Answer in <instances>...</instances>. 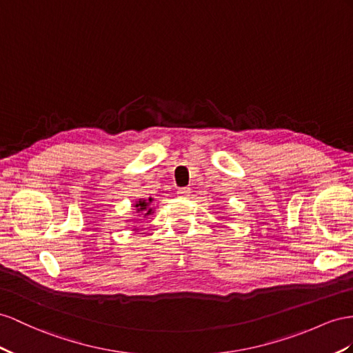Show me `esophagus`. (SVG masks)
Segmentation results:
<instances>
[{"label": "esophagus", "instance_id": "esophagus-1", "mask_svg": "<svg viewBox=\"0 0 353 353\" xmlns=\"http://www.w3.org/2000/svg\"><path fill=\"white\" fill-rule=\"evenodd\" d=\"M177 195L182 196V198H188L189 195H191V188H179Z\"/></svg>", "mask_w": 353, "mask_h": 353}]
</instances>
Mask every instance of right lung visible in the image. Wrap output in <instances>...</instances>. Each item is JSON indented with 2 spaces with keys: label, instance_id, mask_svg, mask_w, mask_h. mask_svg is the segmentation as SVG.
<instances>
[{
  "label": "right lung",
  "instance_id": "1",
  "mask_svg": "<svg viewBox=\"0 0 353 353\" xmlns=\"http://www.w3.org/2000/svg\"><path fill=\"white\" fill-rule=\"evenodd\" d=\"M152 201H153L152 198H149V200H139L137 203L134 204V207H135V209H137V213H141L144 216H149V214L153 213V209L150 207Z\"/></svg>",
  "mask_w": 353,
  "mask_h": 353
}]
</instances>
